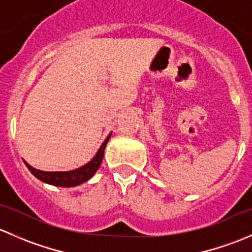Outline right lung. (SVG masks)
Masks as SVG:
<instances>
[{
	"mask_svg": "<svg viewBox=\"0 0 252 252\" xmlns=\"http://www.w3.org/2000/svg\"><path fill=\"white\" fill-rule=\"evenodd\" d=\"M112 133L106 138V140L102 142L101 147L98 149V151L96 152V155L94 156V158L90 162H88L86 164H84L83 167H79L77 169H73V171H67V172H45V171H39V169L34 168L30 164H28L24 161V163L27 164L28 169L32 172V175L40 179L41 182L47 183V184L55 185V187H63V188H70V187H77V185L83 184V183L88 182L94 174L96 173V171L98 169V167L102 163L103 158V152H105V147L107 145L108 140H110Z\"/></svg>",
	"mask_w": 252,
	"mask_h": 252,
	"instance_id": "right-lung-1",
	"label": "right lung"
}]
</instances>
